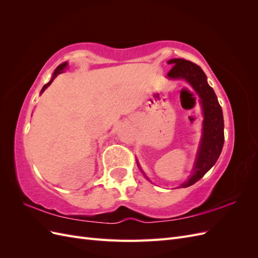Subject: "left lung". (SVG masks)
I'll return each instance as SVG.
<instances>
[{"instance_id":"obj_1","label":"left lung","mask_w":258,"mask_h":258,"mask_svg":"<svg viewBox=\"0 0 258 258\" xmlns=\"http://www.w3.org/2000/svg\"><path fill=\"white\" fill-rule=\"evenodd\" d=\"M168 64L172 66V69L167 76L171 80H185L188 82L199 96L204 112L202 138L196 161L190 176L181 185V187H188L199 181L220 157L224 145L223 111L213 88L210 87L207 76L199 66L185 59H171L168 61ZM144 176L148 179L145 174Z\"/></svg>"}]
</instances>
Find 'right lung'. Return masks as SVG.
I'll return each mask as SVG.
<instances>
[{"mask_svg": "<svg viewBox=\"0 0 258 258\" xmlns=\"http://www.w3.org/2000/svg\"><path fill=\"white\" fill-rule=\"evenodd\" d=\"M67 66H68V62H63V63L60 64L56 70H54V72H53V74H52L51 80H50L47 84L43 86V88H42V90H41V93H43V92H44V90L48 87V86L52 83V81H53L54 79H56V77L58 76V74H60V73H63V72H64V70L67 69Z\"/></svg>", "mask_w": 258, "mask_h": 258, "instance_id": "obj_1", "label": "right lung"}]
</instances>
